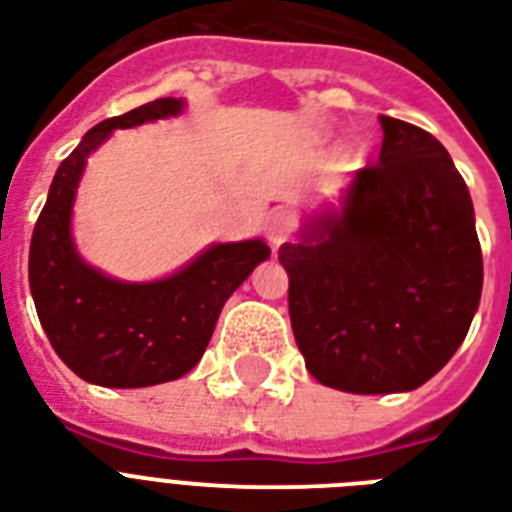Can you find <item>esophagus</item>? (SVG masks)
I'll return each instance as SVG.
<instances>
[{
  "mask_svg": "<svg viewBox=\"0 0 512 512\" xmlns=\"http://www.w3.org/2000/svg\"><path fill=\"white\" fill-rule=\"evenodd\" d=\"M292 233H295V215L287 212V209H279V212H273V215L265 220V236H268L273 249H279L281 244H287V241L292 239Z\"/></svg>",
  "mask_w": 512,
  "mask_h": 512,
  "instance_id": "1",
  "label": "esophagus"
}]
</instances>
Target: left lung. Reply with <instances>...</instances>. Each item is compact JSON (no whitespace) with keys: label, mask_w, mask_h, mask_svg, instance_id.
Here are the masks:
<instances>
[{"label":"left lung","mask_w":512,"mask_h":512,"mask_svg":"<svg viewBox=\"0 0 512 512\" xmlns=\"http://www.w3.org/2000/svg\"><path fill=\"white\" fill-rule=\"evenodd\" d=\"M380 162L337 212L279 249L308 372L345 393L420 388L478 311L484 260L468 185L430 132L380 116Z\"/></svg>","instance_id":"obj_1"}]
</instances>
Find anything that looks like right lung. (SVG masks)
I'll return each instance as SVG.
<instances>
[{"label":"right lung","mask_w":512,"mask_h":512,"mask_svg":"<svg viewBox=\"0 0 512 512\" xmlns=\"http://www.w3.org/2000/svg\"><path fill=\"white\" fill-rule=\"evenodd\" d=\"M183 111L159 98L95 124L63 159L34 225L28 284L44 335L63 364L103 388H148L183 377L199 364L225 300L271 257L260 239L215 244L183 271L151 284L103 276L76 255L71 204L87 156L111 130L138 127Z\"/></svg>","instance_id":"right-lung-1"}]
</instances>
